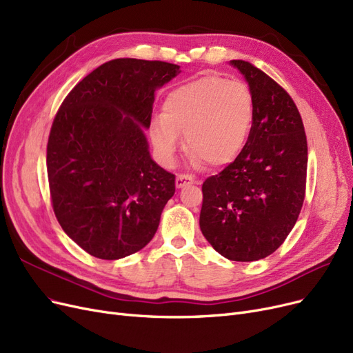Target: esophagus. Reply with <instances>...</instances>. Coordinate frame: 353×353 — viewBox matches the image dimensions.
Here are the masks:
<instances>
[{"instance_id":"34e87169","label":"esophagus","mask_w":353,"mask_h":353,"mask_svg":"<svg viewBox=\"0 0 353 353\" xmlns=\"http://www.w3.org/2000/svg\"><path fill=\"white\" fill-rule=\"evenodd\" d=\"M193 183H194V179H193L192 176H189V174H179V176L176 177V186H177L179 189L186 188V186L193 185Z\"/></svg>"}]
</instances>
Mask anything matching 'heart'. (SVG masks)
<instances>
[{
    "mask_svg": "<svg viewBox=\"0 0 353 353\" xmlns=\"http://www.w3.org/2000/svg\"><path fill=\"white\" fill-rule=\"evenodd\" d=\"M254 104L249 85L208 74L174 88L163 103V116L150 128L157 157L172 165L185 135L193 165L225 167L244 150L253 125Z\"/></svg>",
    "mask_w": 353,
    "mask_h": 353,
    "instance_id": "b5f03b06",
    "label": "heart"
}]
</instances>
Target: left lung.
<instances>
[{
	"label": "left lung",
	"mask_w": 353,
	"mask_h": 353,
	"mask_svg": "<svg viewBox=\"0 0 353 353\" xmlns=\"http://www.w3.org/2000/svg\"><path fill=\"white\" fill-rule=\"evenodd\" d=\"M252 91L254 114L244 150L202 185L199 225L205 239L234 262L272 254L301 212L307 179V138L294 100L245 61H230Z\"/></svg>",
	"instance_id": "1"
}]
</instances>
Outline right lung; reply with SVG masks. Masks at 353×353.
<instances>
[{"mask_svg": "<svg viewBox=\"0 0 353 353\" xmlns=\"http://www.w3.org/2000/svg\"><path fill=\"white\" fill-rule=\"evenodd\" d=\"M180 72L163 61L119 58L78 83L52 123L46 165L52 206L88 254L117 260L143 249L176 190L150 154L155 90Z\"/></svg>", "mask_w": 353, "mask_h": 353, "instance_id": "obj_1", "label": "right lung"}]
</instances>
